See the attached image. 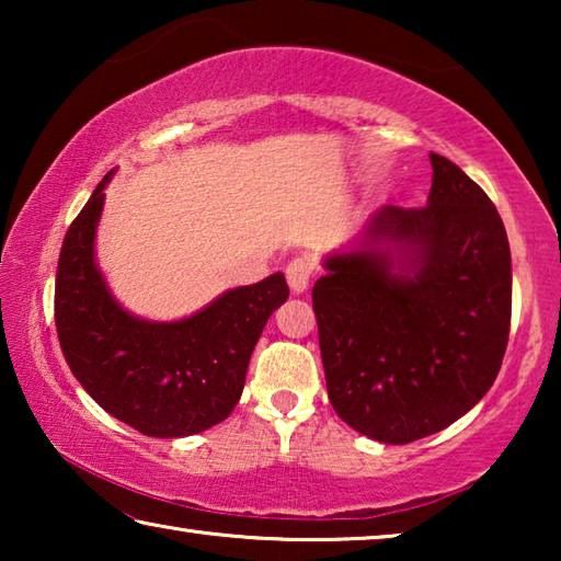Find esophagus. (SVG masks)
<instances>
[{"instance_id": "esophagus-1", "label": "esophagus", "mask_w": 561, "mask_h": 561, "mask_svg": "<svg viewBox=\"0 0 561 561\" xmlns=\"http://www.w3.org/2000/svg\"><path fill=\"white\" fill-rule=\"evenodd\" d=\"M311 272H314V264L307 257H299V260H291L289 267H287V282H289V289L294 294H304L309 289V279H311Z\"/></svg>"}]
</instances>
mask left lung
<instances>
[{"mask_svg":"<svg viewBox=\"0 0 561 561\" xmlns=\"http://www.w3.org/2000/svg\"><path fill=\"white\" fill-rule=\"evenodd\" d=\"M421 210L386 205L329 252L311 299L329 401L366 438L433 435L495 383L510 336L512 260L497 207L431 153Z\"/></svg>","mask_w":561,"mask_h":561,"instance_id":"left-lung-1","label":"left lung"}]
</instances>
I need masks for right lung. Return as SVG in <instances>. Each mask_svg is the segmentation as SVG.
<instances>
[{"label":"right lung","instance_id":"right-lung-1","mask_svg":"<svg viewBox=\"0 0 561 561\" xmlns=\"http://www.w3.org/2000/svg\"><path fill=\"white\" fill-rule=\"evenodd\" d=\"M101 180L64 237L56 331L76 381L103 411L150 438H185L232 413L267 319L289 297L282 272L222 291L195 314L153 321L113 297L96 260Z\"/></svg>","mask_w":561,"mask_h":561}]
</instances>
